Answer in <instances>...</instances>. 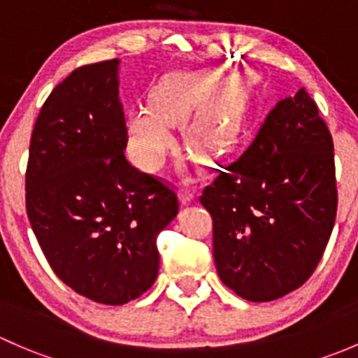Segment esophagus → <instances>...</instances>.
Wrapping results in <instances>:
<instances>
[{"instance_id": "obj_1", "label": "esophagus", "mask_w": 358, "mask_h": 358, "mask_svg": "<svg viewBox=\"0 0 358 358\" xmlns=\"http://www.w3.org/2000/svg\"><path fill=\"white\" fill-rule=\"evenodd\" d=\"M194 199H196V192H194L192 189H189V187L180 189V201H182L183 204H190V202H194Z\"/></svg>"}]
</instances>
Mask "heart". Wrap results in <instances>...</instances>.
I'll return each instance as SVG.
<instances>
[{
    "instance_id": "b5f03b06",
    "label": "heart",
    "mask_w": 358,
    "mask_h": 358,
    "mask_svg": "<svg viewBox=\"0 0 358 358\" xmlns=\"http://www.w3.org/2000/svg\"><path fill=\"white\" fill-rule=\"evenodd\" d=\"M249 106L251 90L239 79L225 83L220 71L173 72L154 86L149 107L126 112L129 154L142 169L157 171L175 145L169 128L185 124L189 152L202 164L215 162L241 138Z\"/></svg>"
}]
</instances>
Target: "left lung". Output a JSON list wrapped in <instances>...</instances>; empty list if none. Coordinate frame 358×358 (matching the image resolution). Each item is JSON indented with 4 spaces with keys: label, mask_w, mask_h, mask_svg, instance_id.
Segmentation results:
<instances>
[{
    "label": "left lung",
    "mask_w": 358,
    "mask_h": 358,
    "mask_svg": "<svg viewBox=\"0 0 358 358\" xmlns=\"http://www.w3.org/2000/svg\"><path fill=\"white\" fill-rule=\"evenodd\" d=\"M213 256L248 301L298 289L319 265L336 220L333 136L305 88L277 102L246 152L204 189Z\"/></svg>",
    "instance_id": "obj_1"
}]
</instances>
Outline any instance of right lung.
<instances>
[{"instance_id": "obj_1", "label": "right lung", "mask_w": 358, "mask_h": 358, "mask_svg": "<svg viewBox=\"0 0 358 358\" xmlns=\"http://www.w3.org/2000/svg\"><path fill=\"white\" fill-rule=\"evenodd\" d=\"M119 60L79 67L36 119L25 173L32 232L60 280L103 305H124L157 279L161 230L176 194L124 157Z\"/></svg>"}]
</instances>
